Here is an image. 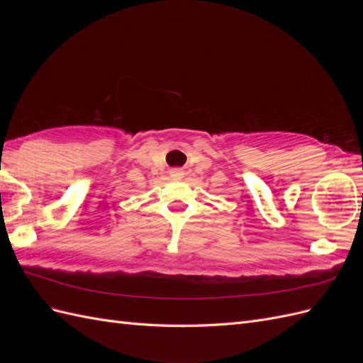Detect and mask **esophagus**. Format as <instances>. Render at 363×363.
Returning a JSON list of instances; mask_svg holds the SVG:
<instances>
[{"mask_svg": "<svg viewBox=\"0 0 363 363\" xmlns=\"http://www.w3.org/2000/svg\"><path fill=\"white\" fill-rule=\"evenodd\" d=\"M171 175H175V177H180V175H183V169L174 168V169H171Z\"/></svg>", "mask_w": 363, "mask_h": 363, "instance_id": "esophagus-1", "label": "esophagus"}]
</instances>
